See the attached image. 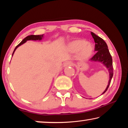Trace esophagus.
Returning <instances> with one entry per match:
<instances>
[{
	"instance_id": "obj_1",
	"label": "esophagus",
	"mask_w": 128,
	"mask_h": 128,
	"mask_svg": "<svg viewBox=\"0 0 128 128\" xmlns=\"http://www.w3.org/2000/svg\"><path fill=\"white\" fill-rule=\"evenodd\" d=\"M73 65V63L71 61H67L65 62L64 64V66H72Z\"/></svg>"
}]
</instances>
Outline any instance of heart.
<instances>
[{
    "label": "heart",
    "instance_id": "b5f03b06",
    "mask_svg": "<svg viewBox=\"0 0 128 128\" xmlns=\"http://www.w3.org/2000/svg\"><path fill=\"white\" fill-rule=\"evenodd\" d=\"M67 48L69 52L78 53L79 59L83 60L89 58L94 52V46L92 44L81 39L71 41L68 43Z\"/></svg>",
    "mask_w": 128,
    "mask_h": 128
}]
</instances>
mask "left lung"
<instances>
[{"mask_svg":"<svg viewBox=\"0 0 128 128\" xmlns=\"http://www.w3.org/2000/svg\"><path fill=\"white\" fill-rule=\"evenodd\" d=\"M91 34L94 38L95 44V51L97 52L90 59L91 61L93 62H99L103 64L108 69V72L110 73V79L107 88H106L102 94L105 93L107 90L108 87L111 83L112 78L113 77V66H112V59L110 51L108 49L107 43L105 42L102 38L96 36L92 32H91Z\"/></svg>","mask_w":128,"mask_h":128,"instance_id":"8db88e82","label":"left lung"}]
</instances>
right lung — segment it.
<instances>
[{"instance_id": "add662e5", "label": "right lung", "mask_w": 128, "mask_h": 128, "mask_svg": "<svg viewBox=\"0 0 128 128\" xmlns=\"http://www.w3.org/2000/svg\"><path fill=\"white\" fill-rule=\"evenodd\" d=\"M43 38V34H42V35H38V36H36V35H30L29 36H27L25 38L24 40L21 41V42L19 43V44L17 45V46L16 47V48H14V52H13L12 54V56L14 55V51H16V50L18 47L21 46V44H24V43H25L27 40H42V39Z\"/></svg>"}]
</instances>
